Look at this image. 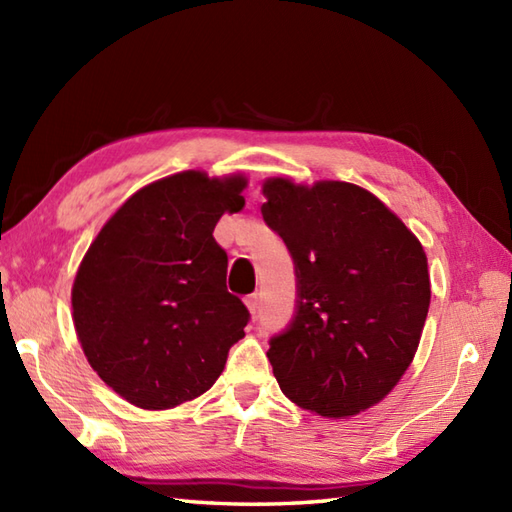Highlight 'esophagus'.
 Listing matches in <instances>:
<instances>
[{
	"label": "esophagus",
	"instance_id": "obj_1",
	"mask_svg": "<svg viewBox=\"0 0 512 512\" xmlns=\"http://www.w3.org/2000/svg\"><path fill=\"white\" fill-rule=\"evenodd\" d=\"M246 306H248L250 314H253V317H255L257 310H259V295H257V292H253V295L246 297Z\"/></svg>",
	"mask_w": 512,
	"mask_h": 512
}]
</instances>
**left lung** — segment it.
<instances>
[{
    "instance_id": "8db88e82",
    "label": "left lung",
    "mask_w": 512,
    "mask_h": 512,
    "mask_svg": "<svg viewBox=\"0 0 512 512\" xmlns=\"http://www.w3.org/2000/svg\"><path fill=\"white\" fill-rule=\"evenodd\" d=\"M262 215L295 264L297 303L268 341L281 391L325 418L383 400L427 321V255L376 195L350 182L264 184Z\"/></svg>"
}]
</instances>
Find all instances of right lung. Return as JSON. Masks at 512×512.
Returning <instances> with one entry per match:
<instances>
[{"instance_id":"1","label":"right lung","mask_w":512,"mask_h":512,"mask_svg":"<svg viewBox=\"0 0 512 512\" xmlns=\"http://www.w3.org/2000/svg\"><path fill=\"white\" fill-rule=\"evenodd\" d=\"M246 180L184 171L134 193L85 253L72 288L74 328L96 374L143 409L209 389L250 312L226 290L213 228L242 211Z\"/></svg>"}]
</instances>
